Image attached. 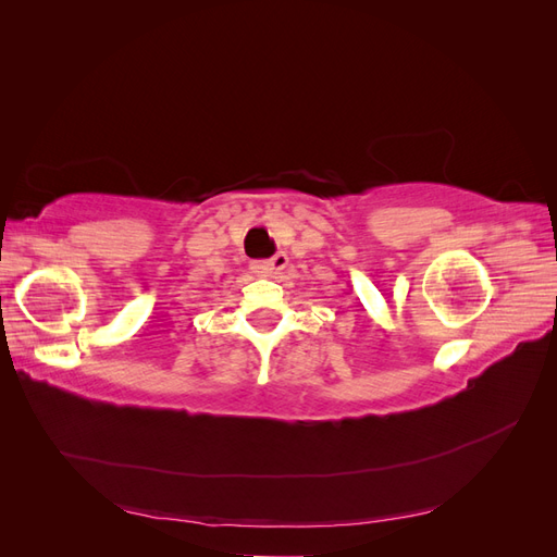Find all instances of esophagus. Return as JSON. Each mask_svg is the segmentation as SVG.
<instances>
[{"mask_svg": "<svg viewBox=\"0 0 557 557\" xmlns=\"http://www.w3.org/2000/svg\"><path fill=\"white\" fill-rule=\"evenodd\" d=\"M285 264H288V256H285V252H276L274 258L258 260V262H252L250 267H252V272H256L262 278H276L285 269Z\"/></svg>", "mask_w": 557, "mask_h": 557, "instance_id": "obj_1", "label": "esophagus"}]
</instances>
